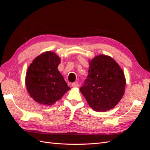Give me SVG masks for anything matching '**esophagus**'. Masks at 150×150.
Instances as JSON below:
<instances>
[{
	"instance_id": "esophagus-1",
	"label": "esophagus",
	"mask_w": 150,
	"mask_h": 150,
	"mask_svg": "<svg viewBox=\"0 0 150 150\" xmlns=\"http://www.w3.org/2000/svg\"><path fill=\"white\" fill-rule=\"evenodd\" d=\"M71 86H72V87H73V88H78V87H79V85L78 83H72Z\"/></svg>"
}]
</instances>
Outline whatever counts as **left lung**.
I'll list each match as a JSON object with an SVG mask.
<instances>
[{"label": "left lung", "instance_id": "left-lung-1", "mask_svg": "<svg viewBox=\"0 0 150 150\" xmlns=\"http://www.w3.org/2000/svg\"><path fill=\"white\" fill-rule=\"evenodd\" d=\"M125 74L111 57L100 55L89 62L88 76L80 91L89 105L96 111L114 108L125 93Z\"/></svg>", "mask_w": 150, "mask_h": 150}]
</instances>
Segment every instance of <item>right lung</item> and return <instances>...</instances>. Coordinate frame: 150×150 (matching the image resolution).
Returning <instances> with one entry per match:
<instances>
[{
    "mask_svg": "<svg viewBox=\"0 0 150 150\" xmlns=\"http://www.w3.org/2000/svg\"><path fill=\"white\" fill-rule=\"evenodd\" d=\"M60 58L53 52L40 54L27 72L25 84L30 97L44 105H52L70 88L57 69Z\"/></svg>",
    "mask_w": 150,
    "mask_h": 150,
    "instance_id": "1",
    "label": "right lung"
}]
</instances>
